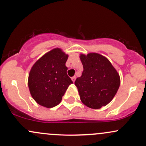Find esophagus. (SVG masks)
Returning a JSON list of instances; mask_svg holds the SVG:
<instances>
[{
    "instance_id": "1",
    "label": "esophagus",
    "mask_w": 146,
    "mask_h": 146,
    "mask_svg": "<svg viewBox=\"0 0 146 146\" xmlns=\"http://www.w3.org/2000/svg\"><path fill=\"white\" fill-rule=\"evenodd\" d=\"M71 80H72V81H73V82H74L75 81V80H76V77H75V76L72 77V78H71Z\"/></svg>"
}]
</instances>
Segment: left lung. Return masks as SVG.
<instances>
[{
  "instance_id": "left-lung-1",
  "label": "left lung",
  "mask_w": 146,
  "mask_h": 146,
  "mask_svg": "<svg viewBox=\"0 0 146 146\" xmlns=\"http://www.w3.org/2000/svg\"><path fill=\"white\" fill-rule=\"evenodd\" d=\"M82 76L76 79L80 100L84 105L99 109L112 101L120 85L117 70L104 56L97 53L80 54Z\"/></svg>"
}]
</instances>
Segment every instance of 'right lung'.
<instances>
[{"instance_id": "obj_1", "label": "right lung", "mask_w": 146, "mask_h": 146, "mask_svg": "<svg viewBox=\"0 0 146 146\" xmlns=\"http://www.w3.org/2000/svg\"><path fill=\"white\" fill-rule=\"evenodd\" d=\"M68 56L60 48L45 53L35 62L28 78V86L38 104L50 108L59 104L71 84L65 64Z\"/></svg>"}]
</instances>
